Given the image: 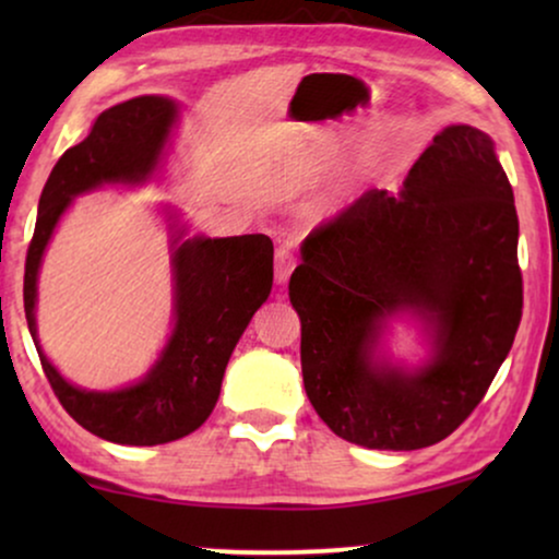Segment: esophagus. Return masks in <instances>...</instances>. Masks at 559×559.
<instances>
[{
    "instance_id": "34e87169",
    "label": "esophagus",
    "mask_w": 559,
    "mask_h": 559,
    "mask_svg": "<svg viewBox=\"0 0 559 559\" xmlns=\"http://www.w3.org/2000/svg\"><path fill=\"white\" fill-rule=\"evenodd\" d=\"M297 264V257H295V249L289 247V243H282V247L274 251V280L280 282H287L289 274H293Z\"/></svg>"
}]
</instances>
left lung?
Segmentation results:
<instances>
[{
	"label": "left lung",
	"mask_w": 559,
	"mask_h": 559,
	"mask_svg": "<svg viewBox=\"0 0 559 559\" xmlns=\"http://www.w3.org/2000/svg\"><path fill=\"white\" fill-rule=\"evenodd\" d=\"M514 190L478 129L435 136L400 195L366 190L312 228L289 300L320 419L356 445L419 450L457 430L503 364L522 320ZM415 309L436 358L415 374L372 364L380 323Z\"/></svg>",
	"instance_id": "8db88e82"
}]
</instances>
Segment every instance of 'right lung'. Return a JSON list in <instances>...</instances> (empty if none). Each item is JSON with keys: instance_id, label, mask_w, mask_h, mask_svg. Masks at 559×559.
<instances>
[{"instance_id": "obj_1", "label": "right lung", "mask_w": 559, "mask_h": 559, "mask_svg": "<svg viewBox=\"0 0 559 559\" xmlns=\"http://www.w3.org/2000/svg\"><path fill=\"white\" fill-rule=\"evenodd\" d=\"M175 121L159 96L129 98L96 119L91 134L66 150L40 195L25 259V318L35 338V285L43 251L73 195L102 182H136L155 170ZM272 239L264 234L188 239L175 249V331L142 384L121 392L75 389L40 356L58 402L81 427L119 445H163L198 430L216 407L228 358L272 289Z\"/></svg>"}]
</instances>
